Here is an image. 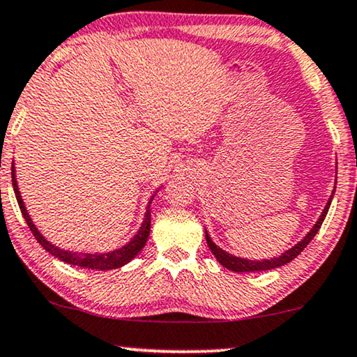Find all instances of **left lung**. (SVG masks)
I'll list each match as a JSON object with an SVG mask.
<instances>
[{"instance_id":"obj_1","label":"left lung","mask_w":357,"mask_h":357,"mask_svg":"<svg viewBox=\"0 0 357 357\" xmlns=\"http://www.w3.org/2000/svg\"><path fill=\"white\" fill-rule=\"evenodd\" d=\"M335 188H336V187H335ZM333 193H335V190H333ZM331 200H333V195H331L330 200H328L326 206H325V210H323L321 216H320V220L317 221V225L313 226L312 231H310V233H308L307 236H305V238H303L302 241H300L298 244H295L294 248L289 249V251H285V252L282 254V256H279V257L267 259V261H248V259L236 257V256H233V254L225 252L223 249L216 246V244L213 243V241L210 239V236H208V233H206V243H208V248H210V249H211V252L215 254L216 261H218V262L221 264V266L226 267V269H229V271H234V272H261V271H271V269H275V267H280V266H284V264H287V262L294 261V259L297 257L298 254L302 252L303 249L308 246L310 241H312V239L314 238V234H317L318 231H320V228H321V223H323V221H325V218H326V213H328V210H330Z\"/></svg>"}]
</instances>
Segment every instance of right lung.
Returning a JSON list of instances; mask_svg holds the SVG:
<instances>
[{
	"label": "right lung",
	"mask_w": 357,
	"mask_h": 357,
	"mask_svg": "<svg viewBox=\"0 0 357 357\" xmlns=\"http://www.w3.org/2000/svg\"><path fill=\"white\" fill-rule=\"evenodd\" d=\"M13 188H15V195L17 200V205L21 208L22 216H24L27 226H29L31 233L34 234V238L37 239V243L43 246L45 251L49 254H52L60 261L72 264V266H78V267H85V269H95V271H109V269H118V267L124 266L128 264L131 259H134L137 256V252L141 251L142 248L146 246L147 238H149L151 233V211L147 210L146 213V218L144 223H142L141 229L137 231V234L129 241L126 246L116 249V251H111V252H105V254H85V252H72V251H63V249H59L54 244H50L47 239L44 238L43 234L37 231V228L32 223V220L27 215L24 203H22V198L20 195V190H17V183H16V177H15V165H13Z\"/></svg>",
	"instance_id": "1"
}]
</instances>
